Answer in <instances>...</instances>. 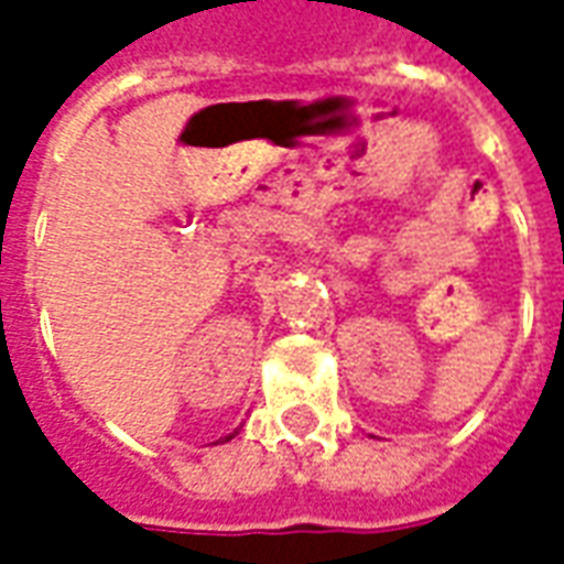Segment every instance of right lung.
<instances>
[{"label": "right lung", "mask_w": 564, "mask_h": 564, "mask_svg": "<svg viewBox=\"0 0 564 564\" xmlns=\"http://www.w3.org/2000/svg\"><path fill=\"white\" fill-rule=\"evenodd\" d=\"M232 437H235V432H232V435H226V437H220V441H232Z\"/></svg>", "instance_id": "obj_1"}]
</instances>
